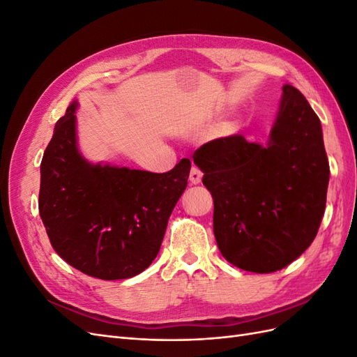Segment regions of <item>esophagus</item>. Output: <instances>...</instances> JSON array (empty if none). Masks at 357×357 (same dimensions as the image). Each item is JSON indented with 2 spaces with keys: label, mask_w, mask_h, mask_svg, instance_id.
Listing matches in <instances>:
<instances>
[{
  "label": "esophagus",
  "mask_w": 357,
  "mask_h": 357,
  "mask_svg": "<svg viewBox=\"0 0 357 357\" xmlns=\"http://www.w3.org/2000/svg\"><path fill=\"white\" fill-rule=\"evenodd\" d=\"M189 180H190L192 185H199L201 180H202V172H201L197 167H193V168L190 169Z\"/></svg>",
  "instance_id": "obj_1"
}]
</instances>
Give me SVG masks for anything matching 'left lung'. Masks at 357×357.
I'll use <instances>...</instances> for the list:
<instances>
[{"instance_id": "1", "label": "left lung", "mask_w": 357, "mask_h": 357, "mask_svg": "<svg viewBox=\"0 0 357 357\" xmlns=\"http://www.w3.org/2000/svg\"><path fill=\"white\" fill-rule=\"evenodd\" d=\"M282 91L266 144L234 135L193 153L214 201L222 256L257 274L278 271L304 253L326 207L329 162L321 123L296 88L284 84Z\"/></svg>"}]
</instances>
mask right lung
<instances>
[{
    "label": "right lung",
    "instance_id": "1",
    "mask_svg": "<svg viewBox=\"0 0 357 357\" xmlns=\"http://www.w3.org/2000/svg\"><path fill=\"white\" fill-rule=\"evenodd\" d=\"M77 109L74 100L43 155L40 218L52 247L75 269L101 280L131 278L158 256L190 160L162 174L93 164L79 150Z\"/></svg>",
    "mask_w": 357,
    "mask_h": 357
}]
</instances>
